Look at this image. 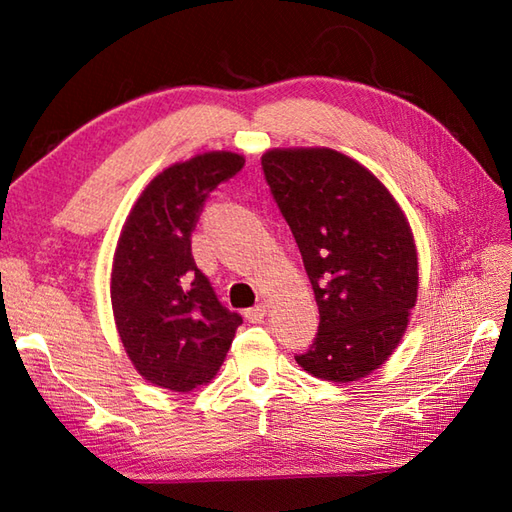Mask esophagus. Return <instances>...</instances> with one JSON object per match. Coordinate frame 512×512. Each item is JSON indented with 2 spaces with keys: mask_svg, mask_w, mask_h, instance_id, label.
<instances>
[{
  "mask_svg": "<svg viewBox=\"0 0 512 512\" xmlns=\"http://www.w3.org/2000/svg\"><path fill=\"white\" fill-rule=\"evenodd\" d=\"M266 312H268L266 303H257V306L246 310V319H248V323H262L264 317H266Z\"/></svg>",
  "mask_w": 512,
  "mask_h": 512,
  "instance_id": "34e87169",
  "label": "esophagus"
}]
</instances>
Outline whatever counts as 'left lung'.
<instances>
[{"label": "left lung", "instance_id": "1", "mask_svg": "<svg viewBox=\"0 0 512 512\" xmlns=\"http://www.w3.org/2000/svg\"><path fill=\"white\" fill-rule=\"evenodd\" d=\"M262 169L321 317L295 361L334 383L372 374L396 350L418 297L405 213L372 171L328 147L266 151Z\"/></svg>", "mask_w": 512, "mask_h": 512}]
</instances>
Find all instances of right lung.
Wrapping results in <instances>:
<instances>
[{
	"label": "right lung",
	"instance_id": "obj_1",
	"mask_svg": "<svg viewBox=\"0 0 512 512\" xmlns=\"http://www.w3.org/2000/svg\"><path fill=\"white\" fill-rule=\"evenodd\" d=\"M242 167L244 158L231 151L176 162L140 193L118 237L114 321L129 361L151 385L191 391L209 383L242 325L191 253L206 198Z\"/></svg>",
	"mask_w": 512,
	"mask_h": 512
}]
</instances>
